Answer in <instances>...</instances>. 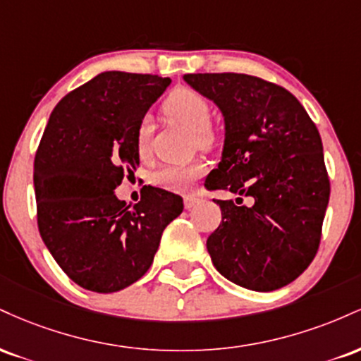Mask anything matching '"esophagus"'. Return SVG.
<instances>
[{
	"mask_svg": "<svg viewBox=\"0 0 361 361\" xmlns=\"http://www.w3.org/2000/svg\"><path fill=\"white\" fill-rule=\"evenodd\" d=\"M183 204H185V209L190 210L198 204V198L195 197V195H186V197L183 198Z\"/></svg>",
	"mask_w": 361,
	"mask_h": 361,
	"instance_id": "34e87169",
	"label": "esophagus"
}]
</instances>
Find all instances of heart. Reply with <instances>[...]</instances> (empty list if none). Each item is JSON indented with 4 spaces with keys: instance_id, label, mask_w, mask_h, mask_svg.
I'll return each mask as SVG.
<instances>
[{
    "instance_id": "b5f03b06",
    "label": "heart",
    "mask_w": 361,
    "mask_h": 361,
    "mask_svg": "<svg viewBox=\"0 0 361 361\" xmlns=\"http://www.w3.org/2000/svg\"><path fill=\"white\" fill-rule=\"evenodd\" d=\"M164 114L175 122L188 128L195 134L198 147H210L214 142V132L209 128L210 106L202 94L188 88L175 90L163 105ZM152 120L149 115L142 117L135 132V151L140 159L151 154ZM207 173L204 161H193L183 166H163L151 175V183L157 188L175 193H186L193 188Z\"/></svg>"
}]
</instances>
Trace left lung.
Here are the masks:
<instances>
[{"label": "left lung", "instance_id": "8db88e82", "mask_svg": "<svg viewBox=\"0 0 361 361\" xmlns=\"http://www.w3.org/2000/svg\"><path fill=\"white\" fill-rule=\"evenodd\" d=\"M183 80L224 117L221 163L205 186L255 200L251 207L217 200L222 222L207 239L214 267L256 292L285 287L321 241L329 202L321 135L300 102L273 82L238 73Z\"/></svg>", "mask_w": 361, "mask_h": 361}]
</instances>
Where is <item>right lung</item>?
Listing matches in <instances>:
<instances>
[{"instance_id": "1", "label": "right lung", "mask_w": 361, "mask_h": 361, "mask_svg": "<svg viewBox=\"0 0 361 361\" xmlns=\"http://www.w3.org/2000/svg\"><path fill=\"white\" fill-rule=\"evenodd\" d=\"M171 80L106 71L57 103L34 163L37 222L62 271L80 287L111 293L149 270L164 227L183 200L144 186L134 207L115 188L139 166L135 132Z\"/></svg>"}]
</instances>
